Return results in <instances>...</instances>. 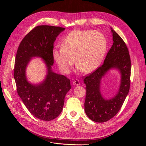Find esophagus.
Returning <instances> with one entry per match:
<instances>
[{
  "label": "esophagus",
  "instance_id": "1",
  "mask_svg": "<svg viewBox=\"0 0 146 146\" xmlns=\"http://www.w3.org/2000/svg\"><path fill=\"white\" fill-rule=\"evenodd\" d=\"M80 85V82H79V80H74V81H73V85H74V86H78V85Z\"/></svg>",
  "mask_w": 146,
  "mask_h": 146
}]
</instances>
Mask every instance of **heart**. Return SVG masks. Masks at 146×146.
<instances>
[{"label":"heart","mask_w":146,"mask_h":146,"mask_svg":"<svg viewBox=\"0 0 146 146\" xmlns=\"http://www.w3.org/2000/svg\"><path fill=\"white\" fill-rule=\"evenodd\" d=\"M61 46L52 52L53 58L61 72L68 74L76 58L78 71L90 73L102 62L107 41L100 31L75 30L63 39Z\"/></svg>","instance_id":"b5f03b06"}]
</instances>
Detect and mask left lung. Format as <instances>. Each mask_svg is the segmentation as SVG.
Returning a JSON list of instances; mask_svg holds the SVG:
<instances>
[{
  "mask_svg": "<svg viewBox=\"0 0 146 146\" xmlns=\"http://www.w3.org/2000/svg\"><path fill=\"white\" fill-rule=\"evenodd\" d=\"M111 29L113 46L105 57L104 64L84 78L86 85L85 111L87 116L96 122H105L113 118L120 110L129 93L130 85L131 61L129 50L121 37ZM111 68L121 74V84L117 95L108 100L100 92L101 80Z\"/></svg>",
  "mask_w": 146,
  "mask_h": 146,
  "instance_id": "1",
  "label": "left lung"
}]
</instances>
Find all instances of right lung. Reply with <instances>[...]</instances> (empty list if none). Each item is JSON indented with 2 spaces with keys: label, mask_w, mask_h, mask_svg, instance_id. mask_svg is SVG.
I'll list each match as a JSON object with an SVG mask.
<instances>
[{
  "label": "right lung",
  "mask_w": 146,
  "mask_h": 146,
  "mask_svg": "<svg viewBox=\"0 0 146 146\" xmlns=\"http://www.w3.org/2000/svg\"><path fill=\"white\" fill-rule=\"evenodd\" d=\"M64 30L55 26H37L23 38L16 53L14 78L17 94L30 113L42 121H51L60 115L66 94L70 90L69 79L52 70L54 43ZM33 57L43 59L48 70L46 78L38 85L28 82L25 75L26 68Z\"/></svg>",
  "instance_id": "obj_1"
}]
</instances>
